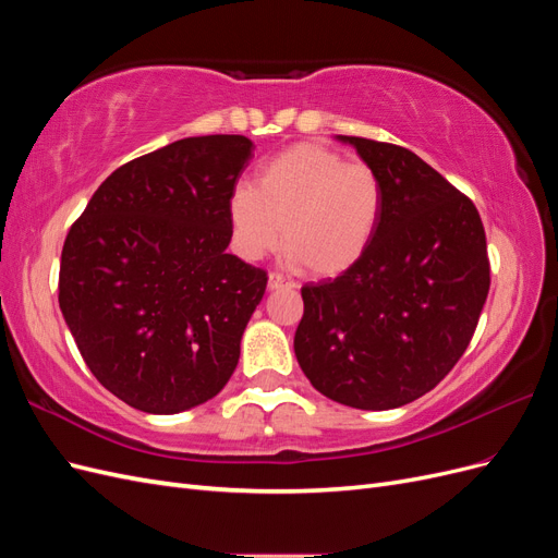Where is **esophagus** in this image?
<instances>
[{
  "label": "esophagus",
  "instance_id": "34e87169",
  "mask_svg": "<svg viewBox=\"0 0 558 558\" xmlns=\"http://www.w3.org/2000/svg\"><path fill=\"white\" fill-rule=\"evenodd\" d=\"M291 286H293V283H291V281H286V279H283L281 275H275V272H272V275H269V277H267V289H269V291H279V289H291Z\"/></svg>",
  "mask_w": 558,
  "mask_h": 558
}]
</instances>
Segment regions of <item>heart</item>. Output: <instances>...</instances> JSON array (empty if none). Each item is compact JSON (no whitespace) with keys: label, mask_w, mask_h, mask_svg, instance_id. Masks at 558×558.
Listing matches in <instances>:
<instances>
[{"label":"heart","mask_w":558,"mask_h":558,"mask_svg":"<svg viewBox=\"0 0 558 558\" xmlns=\"http://www.w3.org/2000/svg\"><path fill=\"white\" fill-rule=\"evenodd\" d=\"M386 205L384 181L324 144H295L267 160L256 185H234L228 216L248 260L286 246V260L312 277H340L373 244Z\"/></svg>","instance_id":"obj_1"}]
</instances>
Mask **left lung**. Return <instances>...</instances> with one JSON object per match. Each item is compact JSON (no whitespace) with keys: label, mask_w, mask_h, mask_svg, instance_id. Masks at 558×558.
Returning <instances> with one entry per match:
<instances>
[{"label":"left lung","mask_w":558,"mask_h":558,"mask_svg":"<svg viewBox=\"0 0 558 558\" xmlns=\"http://www.w3.org/2000/svg\"><path fill=\"white\" fill-rule=\"evenodd\" d=\"M337 140L377 170L386 205L356 265L302 286L293 347L326 398L393 410L440 384L468 349L492 286L486 234L472 199L412 150Z\"/></svg>","instance_id":"obj_1"}]
</instances>
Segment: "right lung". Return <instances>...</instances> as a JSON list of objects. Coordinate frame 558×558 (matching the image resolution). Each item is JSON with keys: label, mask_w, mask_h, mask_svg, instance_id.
<instances>
[{"label": "right lung", "mask_w": 558, "mask_h": 558, "mask_svg": "<svg viewBox=\"0 0 558 558\" xmlns=\"http://www.w3.org/2000/svg\"><path fill=\"white\" fill-rule=\"evenodd\" d=\"M242 134L167 144L107 177L62 246L58 302L107 391L148 414L211 400L232 377L265 269L228 253Z\"/></svg>", "instance_id": "obj_1"}]
</instances>
